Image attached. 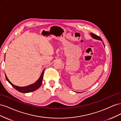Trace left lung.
<instances>
[{"mask_svg":"<svg viewBox=\"0 0 121 121\" xmlns=\"http://www.w3.org/2000/svg\"><path fill=\"white\" fill-rule=\"evenodd\" d=\"M90 35L91 36V37H92L93 38H94V39H96V40H100V41H101L102 42V43H103V44H104V43L103 41H102V40H101V38H100L99 37H98V36H97V35H95V34H93V33H90ZM78 93H80V92H78Z\"/></svg>","mask_w":121,"mask_h":121,"instance_id":"left-lung-1","label":"left lung"}]
</instances>
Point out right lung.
<instances>
[{
	"instance_id": "obj_1",
	"label": "right lung",
	"mask_w": 121,
	"mask_h": 121,
	"mask_svg": "<svg viewBox=\"0 0 121 121\" xmlns=\"http://www.w3.org/2000/svg\"><path fill=\"white\" fill-rule=\"evenodd\" d=\"M45 69L42 71L41 75H40V77L38 79V80L36 82H35L34 83L31 84L30 85H28L27 86H25V87H19V86H17L13 85V84H12L10 82L9 79L7 77L6 75H5V78L7 81H8L10 84H11L14 89H16L18 91H19L20 92L22 93H29V92H33V91H34L38 89L41 86L42 83V80L43 78V75H44V72Z\"/></svg>"
}]
</instances>
